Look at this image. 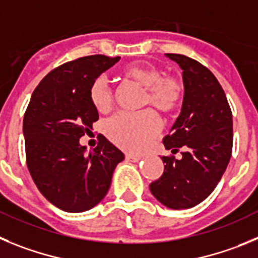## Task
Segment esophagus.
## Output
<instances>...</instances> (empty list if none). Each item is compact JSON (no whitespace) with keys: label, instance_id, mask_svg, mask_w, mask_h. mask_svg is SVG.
Instances as JSON below:
<instances>
[{"label":"esophagus","instance_id":"obj_1","mask_svg":"<svg viewBox=\"0 0 258 258\" xmlns=\"http://www.w3.org/2000/svg\"><path fill=\"white\" fill-rule=\"evenodd\" d=\"M126 161H128V162H139L141 159V157L140 155H134V154H128V153H127L126 154Z\"/></svg>","mask_w":258,"mask_h":258}]
</instances>
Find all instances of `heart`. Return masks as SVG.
Returning <instances> with one entry per match:
<instances>
[{
    "mask_svg": "<svg viewBox=\"0 0 258 258\" xmlns=\"http://www.w3.org/2000/svg\"><path fill=\"white\" fill-rule=\"evenodd\" d=\"M122 76L145 89L143 105H153L163 114H172L182 104L185 85L175 74H163L154 64L148 61L132 62L124 67ZM90 101L99 113H109L114 105L113 91L104 77L95 78L90 86ZM162 128L161 118L152 109L138 114L115 115L105 126L108 139L120 149L140 153L148 148Z\"/></svg>",
    "mask_w": 258,
    "mask_h": 258,
    "instance_id": "1",
    "label": "heart"
}]
</instances>
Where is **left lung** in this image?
<instances>
[{
  "mask_svg": "<svg viewBox=\"0 0 258 258\" xmlns=\"http://www.w3.org/2000/svg\"><path fill=\"white\" fill-rule=\"evenodd\" d=\"M182 69L185 96L181 114L163 139L172 154L162 157L164 171L150 191L173 210L191 208L210 196L226 169L233 150V114L212 72L197 60L167 54ZM183 149V158L173 154Z\"/></svg>",
  "mask_w": 258,
  "mask_h": 258,
  "instance_id": "8db88e82",
  "label": "left lung"
}]
</instances>
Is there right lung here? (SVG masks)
<instances>
[{"mask_svg": "<svg viewBox=\"0 0 258 258\" xmlns=\"http://www.w3.org/2000/svg\"><path fill=\"white\" fill-rule=\"evenodd\" d=\"M119 59L91 55L64 62L38 83L25 110L29 173L41 194L66 212H83L103 201L114 168L124 159L103 135L89 154L80 145L99 119L90 101V86Z\"/></svg>", "mask_w": 258, "mask_h": 258, "instance_id": "add662e5", "label": "right lung"}]
</instances>
